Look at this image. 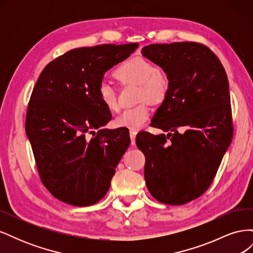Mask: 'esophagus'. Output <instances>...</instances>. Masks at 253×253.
Returning <instances> with one entry per match:
<instances>
[{
	"label": "esophagus",
	"mask_w": 253,
	"mask_h": 253,
	"mask_svg": "<svg viewBox=\"0 0 253 253\" xmlns=\"http://www.w3.org/2000/svg\"><path fill=\"white\" fill-rule=\"evenodd\" d=\"M136 135H137V132L134 131V129H131V131H129V137H131V143H132V145L135 144Z\"/></svg>",
	"instance_id": "obj_1"
}]
</instances>
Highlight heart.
<instances>
[{
  "label": "heart",
  "instance_id": "b5f03b06",
  "mask_svg": "<svg viewBox=\"0 0 253 253\" xmlns=\"http://www.w3.org/2000/svg\"><path fill=\"white\" fill-rule=\"evenodd\" d=\"M116 77L125 84L133 83L139 85L138 101L159 102L166 97L169 89V79L150 61L143 58H132L120 65L115 73ZM98 97L110 111L118 110L117 91L112 84L103 80L99 83ZM151 111L145 103L126 109L115 117L114 124L119 127L139 129L150 118Z\"/></svg>",
  "mask_w": 253,
  "mask_h": 253
}]
</instances>
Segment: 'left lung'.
Instances as JSON below:
<instances>
[{"mask_svg":"<svg viewBox=\"0 0 253 253\" xmlns=\"http://www.w3.org/2000/svg\"><path fill=\"white\" fill-rule=\"evenodd\" d=\"M141 53L169 79L152 119L167 135L136 137L145 157V185L160 203L187 204L209 188L232 140L227 74L218 58L195 42L151 44Z\"/></svg>","mask_w":253,"mask_h":253,"instance_id":"1","label":"left lung"}]
</instances>
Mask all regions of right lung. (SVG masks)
<instances>
[{
	"mask_svg": "<svg viewBox=\"0 0 253 253\" xmlns=\"http://www.w3.org/2000/svg\"><path fill=\"white\" fill-rule=\"evenodd\" d=\"M137 47L131 43L75 48L51 61L38 79L25 129L41 180L59 201L86 207L109 191L131 140L125 127L101 128L112 114L97 88L104 74Z\"/></svg>",
	"mask_w": 253,
	"mask_h": 253,
	"instance_id": "right-lung-1",
	"label": "right lung"
}]
</instances>
